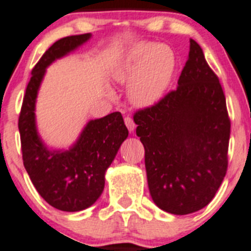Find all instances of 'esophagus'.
I'll return each mask as SVG.
<instances>
[{
  "instance_id": "34e87169",
  "label": "esophagus",
  "mask_w": 251,
  "mask_h": 251,
  "mask_svg": "<svg viewBox=\"0 0 251 251\" xmlns=\"http://www.w3.org/2000/svg\"><path fill=\"white\" fill-rule=\"evenodd\" d=\"M124 123H126V126H127V128H128V130H129V132H133V130L135 129L134 122H133V119L130 118L129 116H127L126 118H124Z\"/></svg>"
}]
</instances>
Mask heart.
Returning <instances> with one entry per match:
<instances>
[{
    "mask_svg": "<svg viewBox=\"0 0 251 251\" xmlns=\"http://www.w3.org/2000/svg\"><path fill=\"white\" fill-rule=\"evenodd\" d=\"M176 71V54L168 45H138L117 70L119 83H130L128 97L139 107L157 102L167 89Z\"/></svg>",
    "mask_w": 251,
    "mask_h": 251,
    "instance_id": "1",
    "label": "heart"
}]
</instances>
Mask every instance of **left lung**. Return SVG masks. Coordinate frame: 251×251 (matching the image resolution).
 <instances>
[{"label":"left lung","instance_id":"obj_1","mask_svg":"<svg viewBox=\"0 0 251 251\" xmlns=\"http://www.w3.org/2000/svg\"><path fill=\"white\" fill-rule=\"evenodd\" d=\"M133 119L154 203L176 215L208 205L226 174L230 119L219 78L194 40L176 89Z\"/></svg>","mask_w":251,"mask_h":251}]
</instances>
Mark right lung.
Masks as SVG:
<instances>
[{
  "label": "right lung",
  "mask_w": 251,
  "mask_h": 251,
  "mask_svg": "<svg viewBox=\"0 0 251 251\" xmlns=\"http://www.w3.org/2000/svg\"><path fill=\"white\" fill-rule=\"evenodd\" d=\"M91 38V33L61 38L32 70L18 118L22 159L37 192L62 211H79L96 203L104 189V174L128 137L123 117L114 112L89 121L68 151H50L36 127L34 107L46 68Z\"/></svg>",
  "instance_id": "obj_1"
}]
</instances>
